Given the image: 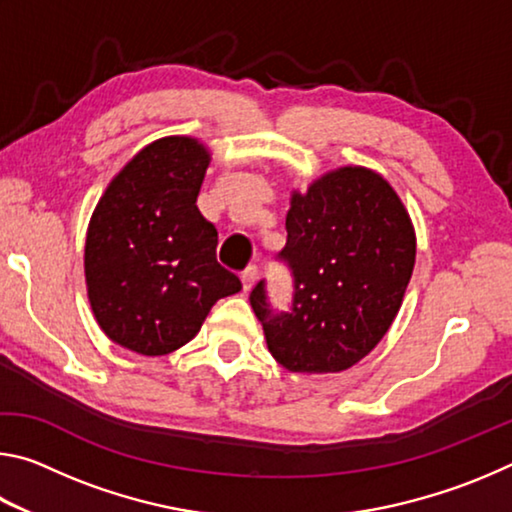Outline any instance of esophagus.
Wrapping results in <instances>:
<instances>
[{"mask_svg": "<svg viewBox=\"0 0 512 512\" xmlns=\"http://www.w3.org/2000/svg\"><path fill=\"white\" fill-rule=\"evenodd\" d=\"M259 275V268L257 266H248L244 273H241V284H244V291H250V287H253L255 280Z\"/></svg>", "mask_w": 512, "mask_h": 512, "instance_id": "obj_1", "label": "esophagus"}]
</instances>
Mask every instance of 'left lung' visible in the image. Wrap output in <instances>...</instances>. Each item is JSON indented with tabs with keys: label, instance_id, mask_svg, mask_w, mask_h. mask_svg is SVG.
<instances>
[{
	"label": "left lung",
	"instance_id": "1",
	"mask_svg": "<svg viewBox=\"0 0 512 512\" xmlns=\"http://www.w3.org/2000/svg\"><path fill=\"white\" fill-rule=\"evenodd\" d=\"M291 302L280 311L266 280L250 291L268 350L293 372H341L361 361L400 311L415 264L409 214L379 173L343 167L293 194L287 246Z\"/></svg>",
	"mask_w": 512,
	"mask_h": 512
}]
</instances>
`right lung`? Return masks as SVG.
I'll use <instances>...</instances> for the list:
<instances>
[{
    "label": "right lung",
    "instance_id": "obj_1",
    "mask_svg": "<svg viewBox=\"0 0 512 512\" xmlns=\"http://www.w3.org/2000/svg\"><path fill=\"white\" fill-rule=\"evenodd\" d=\"M210 155L192 137H164L121 169L85 239L97 323L124 348L160 357L194 339L216 300L241 289L216 262V228L198 212Z\"/></svg>",
    "mask_w": 512,
    "mask_h": 512
}]
</instances>
